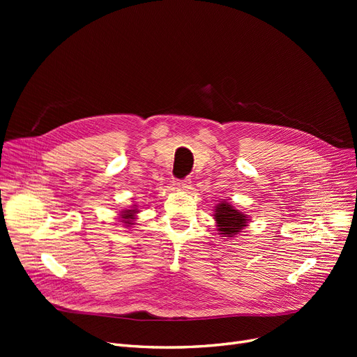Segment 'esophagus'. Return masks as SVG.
Wrapping results in <instances>:
<instances>
[{
  "mask_svg": "<svg viewBox=\"0 0 357 357\" xmlns=\"http://www.w3.org/2000/svg\"><path fill=\"white\" fill-rule=\"evenodd\" d=\"M179 190L182 191H188L191 188V179L190 178H185V179H181V181H176L175 183Z\"/></svg>",
  "mask_w": 357,
  "mask_h": 357,
  "instance_id": "1",
  "label": "esophagus"
}]
</instances>
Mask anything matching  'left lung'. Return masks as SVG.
Returning a JSON list of instances; mask_svg holds the SVG:
<instances>
[{"label": "left lung", "instance_id": "obj_1", "mask_svg": "<svg viewBox=\"0 0 357 357\" xmlns=\"http://www.w3.org/2000/svg\"><path fill=\"white\" fill-rule=\"evenodd\" d=\"M214 218L217 221L218 231L220 234H222V237H234L240 233V230L248 226L249 221V218L238 210H236L229 201H222L215 205Z\"/></svg>", "mask_w": 357, "mask_h": 357}]
</instances>
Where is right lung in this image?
Instances as JSON below:
<instances>
[{
	"mask_svg": "<svg viewBox=\"0 0 357 357\" xmlns=\"http://www.w3.org/2000/svg\"><path fill=\"white\" fill-rule=\"evenodd\" d=\"M121 213H123V214H121V218H124L123 222L126 224V226H130V224H133L135 214L137 213V210H124V211H121Z\"/></svg>",
	"mask_w": 357,
	"mask_h": 357,
	"instance_id": "right-lung-1",
	"label": "right lung"
}]
</instances>
